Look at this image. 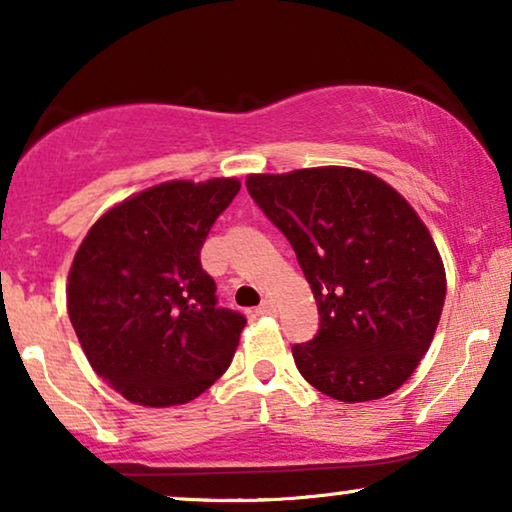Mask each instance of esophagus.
<instances>
[{
  "instance_id": "obj_1",
  "label": "esophagus",
  "mask_w": 512,
  "mask_h": 512,
  "mask_svg": "<svg viewBox=\"0 0 512 512\" xmlns=\"http://www.w3.org/2000/svg\"><path fill=\"white\" fill-rule=\"evenodd\" d=\"M255 313L257 315H273V313H276V304H273L271 299H266V301H262V304L255 308Z\"/></svg>"
}]
</instances>
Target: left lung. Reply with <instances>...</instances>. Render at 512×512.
Here are the masks:
<instances>
[{
  "label": "left lung",
  "mask_w": 512,
  "mask_h": 512,
  "mask_svg": "<svg viewBox=\"0 0 512 512\" xmlns=\"http://www.w3.org/2000/svg\"><path fill=\"white\" fill-rule=\"evenodd\" d=\"M248 192L287 236L320 331L292 357L315 390L345 403L397 392L434 341L445 266L415 208L352 167L250 174Z\"/></svg>",
  "instance_id": "1"
}]
</instances>
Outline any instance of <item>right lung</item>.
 I'll list each match as a JSON object with an SVG mask.
<instances>
[{"instance_id": "obj_1", "label": "right lung", "mask_w": 512, "mask_h": 512, "mask_svg": "<svg viewBox=\"0 0 512 512\" xmlns=\"http://www.w3.org/2000/svg\"><path fill=\"white\" fill-rule=\"evenodd\" d=\"M239 178L167 181L113 204L78 246L67 313L97 376L127 401L181 406L232 362L246 318L215 306L199 250Z\"/></svg>"}]
</instances>
